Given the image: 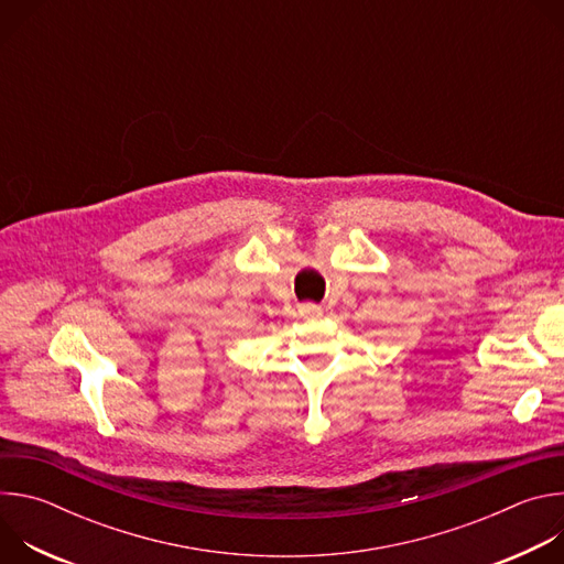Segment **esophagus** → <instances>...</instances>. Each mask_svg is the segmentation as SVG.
<instances>
[{"label": "esophagus", "instance_id": "1", "mask_svg": "<svg viewBox=\"0 0 564 564\" xmlns=\"http://www.w3.org/2000/svg\"><path fill=\"white\" fill-rule=\"evenodd\" d=\"M299 314L303 318H318L321 314H324V310H321L316 303H303V305H299Z\"/></svg>", "mask_w": 564, "mask_h": 564}]
</instances>
